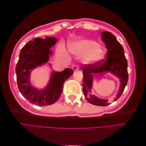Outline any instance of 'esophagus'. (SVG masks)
Instances as JSON below:
<instances>
[{"instance_id": "34e87169", "label": "esophagus", "mask_w": 146, "mask_h": 146, "mask_svg": "<svg viewBox=\"0 0 146 146\" xmlns=\"http://www.w3.org/2000/svg\"><path fill=\"white\" fill-rule=\"evenodd\" d=\"M72 69L74 71H76V70H77L79 69V67L78 66H74L73 68H72Z\"/></svg>"}]
</instances>
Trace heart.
<instances>
[{
  "instance_id": "obj_1",
  "label": "heart",
  "mask_w": 146,
  "mask_h": 146,
  "mask_svg": "<svg viewBox=\"0 0 146 146\" xmlns=\"http://www.w3.org/2000/svg\"><path fill=\"white\" fill-rule=\"evenodd\" d=\"M69 50L75 55L82 56V61L87 64H98L105 56V52L102 46L88 39H80L70 44L69 46ZM59 52L63 55L66 54L62 47H60Z\"/></svg>"
}]
</instances>
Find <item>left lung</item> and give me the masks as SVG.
<instances>
[{"label": "left lung", "mask_w": 146, "mask_h": 146, "mask_svg": "<svg viewBox=\"0 0 146 146\" xmlns=\"http://www.w3.org/2000/svg\"><path fill=\"white\" fill-rule=\"evenodd\" d=\"M101 37L108 50L107 60H102L100 63L96 64H84L82 70L83 76L82 86L84 95L90 104L104 107L110 104L108 100L98 98L91 94L94 75L96 74L102 76L107 72H111L120 79V86L114 101L117 100L122 95L127 83L129 76L127 61L122 45L111 32H103Z\"/></svg>", "instance_id": "1"}]
</instances>
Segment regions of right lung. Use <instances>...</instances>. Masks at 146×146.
I'll return each instance as SVG.
<instances>
[{
    "instance_id": "1",
    "label": "right lung",
    "mask_w": 146,
    "mask_h": 146,
    "mask_svg": "<svg viewBox=\"0 0 146 146\" xmlns=\"http://www.w3.org/2000/svg\"><path fill=\"white\" fill-rule=\"evenodd\" d=\"M56 42V38H37L27 42L22 48L16 67L17 86L21 94L29 102L38 106L54 104L59 99L63 90V84L74 73L67 68L61 72L53 71L49 82L42 90L32 86L30 77L32 70L46 64L52 55L50 50Z\"/></svg>"
}]
</instances>
